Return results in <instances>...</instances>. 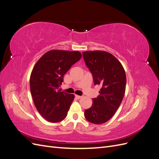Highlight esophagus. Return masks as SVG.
<instances>
[{
  "label": "esophagus",
  "mask_w": 159,
  "mask_h": 159,
  "mask_svg": "<svg viewBox=\"0 0 159 159\" xmlns=\"http://www.w3.org/2000/svg\"><path fill=\"white\" fill-rule=\"evenodd\" d=\"M75 98H76L77 99H81V98H82V96H80V95H75Z\"/></svg>",
  "instance_id": "obj_1"
}]
</instances>
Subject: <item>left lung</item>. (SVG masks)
Instances as JSON below:
<instances>
[{"mask_svg": "<svg viewBox=\"0 0 159 159\" xmlns=\"http://www.w3.org/2000/svg\"><path fill=\"white\" fill-rule=\"evenodd\" d=\"M82 54L94 84L102 87L91 107L85 110V117L90 123L102 124L113 116L121 103L126 88L125 71L121 62L109 52L87 51Z\"/></svg>", "mask_w": 159, "mask_h": 159, "instance_id": "1", "label": "left lung"}]
</instances>
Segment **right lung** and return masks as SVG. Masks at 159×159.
Returning a JSON list of instances; mask_svg holds the SVG:
<instances>
[{"label":"right lung","instance_id":"obj_1","mask_svg":"<svg viewBox=\"0 0 159 159\" xmlns=\"http://www.w3.org/2000/svg\"><path fill=\"white\" fill-rule=\"evenodd\" d=\"M81 57L78 51L52 50L34 67L30 78L31 94L38 111L48 121L57 123L66 117L74 95L61 91L59 88L65 74Z\"/></svg>","mask_w":159,"mask_h":159}]
</instances>
